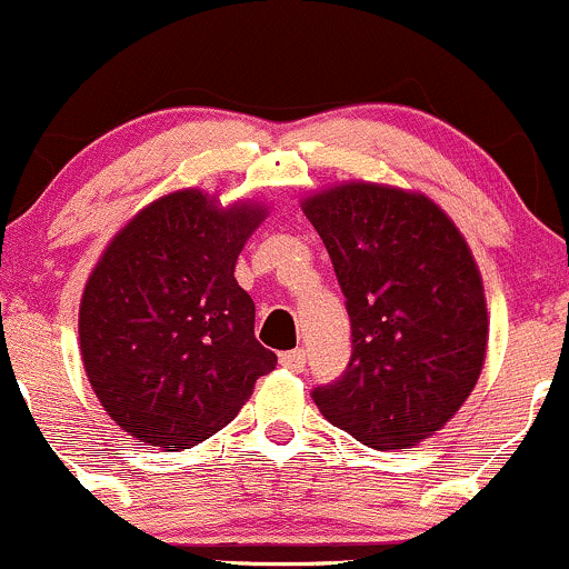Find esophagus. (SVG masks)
Masks as SVG:
<instances>
[{
    "label": "esophagus",
    "instance_id": "esophagus-1",
    "mask_svg": "<svg viewBox=\"0 0 569 569\" xmlns=\"http://www.w3.org/2000/svg\"><path fill=\"white\" fill-rule=\"evenodd\" d=\"M279 362L287 370H292V373H301V370L306 368V352L303 349H290V352H284L282 357H279Z\"/></svg>",
    "mask_w": 569,
    "mask_h": 569
}]
</instances>
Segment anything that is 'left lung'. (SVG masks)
I'll list each match as a JSON object with an SVG mask.
<instances>
[{
  "label": "left lung",
  "mask_w": 569,
  "mask_h": 569,
  "mask_svg": "<svg viewBox=\"0 0 569 569\" xmlns=\"http://www.w3.org/2000/svg\"><path fill=\"white\" fill-rule=\"evenodd\" d=\"M301 207L352 322L347 370L311 398L370 449H411L455 417L481 376L489 317L473 252L422 193L343 182Z\"/></svg>",
  "instance_id": "1"
}]
</instances>
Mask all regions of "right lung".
Returning a JSON list of instances; mask_svg holds the SVG:
<instances>
[{
  "label": "right lung",
  "instance_id": "1",
  "mask_svg": "<svg viewBox=\"0 0 569 569\" xmlns=\"http://www.w3.org/2000/svg\"><path fill=\"white\" fill-rule=\"evenodd\" d=\"M263 217L258 203L222 209L201 190H177L133 217L88 277L82 366L99 403L139 446L201 443L277 366L233 277Z\"/></svg>",
  "mask_w": 569,
  "mask_h": 569
}]
</instances>
